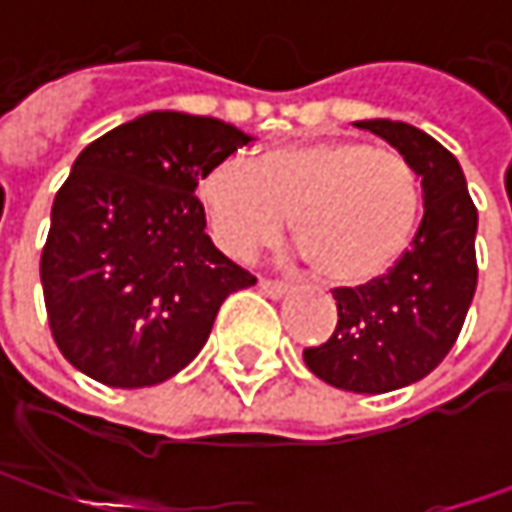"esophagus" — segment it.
<instances>
[{
	"instance_id": "esophagus-1",
	"label": "esophagus",
	"mask_w": 512,
	"mask_h": 512,
	"mask_svg": "<svg viewBox=\"0 0 512 512\" xmlns=\"http://www.w3.org/2000/svg\"><path fill=\"white\" fill-rule=\"evenodd\" d=\"M259 290L270 296V299H279V296H285L287 293V285L282 282H273V279H259Z\"/></svg>"
}]
</instances>
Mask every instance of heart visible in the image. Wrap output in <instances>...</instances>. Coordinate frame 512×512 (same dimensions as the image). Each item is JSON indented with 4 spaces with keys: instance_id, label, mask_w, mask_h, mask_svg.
<instances>
[{
    "instance_id": "b5f03b06",
    "label": "heart",
    "mask_w": 512,
    "mask_h": 512,
    "mask_svg": "<svg viewBox=\"0 0 512 512\" xmlns=\"http://www.w3.org/2000/svg\"><path fill=\"white\" fill-rule=\"evenodd\" d=\"M213 242L233 259L293 233L319 273L364 285L387 273L410 245L422 187L410 159L359 139L319 136L265 150L256 165L219 159L199 182Z\"/></svg>"
}]
</instances>
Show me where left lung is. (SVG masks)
<instances>
[{
  "mask_svg": "<svg viewBox=\"0 0 512 512\" xmlns=\"http://www.w3.org/2000/svg\"><path fill=\"white\" fill-rule=\"evenodd\" d=\"M422 176L424 216L402 259L359 287H336L339 322L305 364L322 382L353 393H390L424 379L450 353L476 293L479 213L462 165L433 136L407 122L364 119Z\"/></svg>",
  "mask_w": 512,
  "mask_h": 512,
  "instance_id": "obj_1",
  "label": "left lung"
}]
</instances>
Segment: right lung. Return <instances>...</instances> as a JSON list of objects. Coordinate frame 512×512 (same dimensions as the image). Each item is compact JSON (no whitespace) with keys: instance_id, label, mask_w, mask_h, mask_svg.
Listing matches in <instances>:
<instances>
[{"instance_id":"add662e5","label":"right lung","mask_w":512,"mask_h":512,"mask_svg":"<svg viewBox=\"0 0 512 512\" xmlns=\"http://www.w3.org/2000/svg\"><path fill=\"white\" fill-rule=\"evenodd\" d=\"M250 136L213 116L153 110L79 153L50 210L42 290L53 342L108 387H150L205 347L230 293L256 285L205 233L193 196Z\"/></svg>"}]
</instances>
